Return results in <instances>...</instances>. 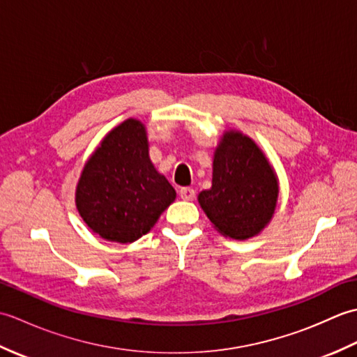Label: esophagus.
I'll return each instance as SVG.
<instances>
[{"instance_id": "1", "label": "esophagus", "mask_w": 357, "mask_h": 357, "mask_svg": "<svg viewBox=\"0 0 357 357\" xmlns=\"http://www.w3.org/2000/svg\"><path fill=\"white\" fill-rule=\"evenodd\" d=\"M179 196L184 201H193L195 196H196V192H195V188H192V187H183L179 190Z\"/></svg>"}]
</instances>
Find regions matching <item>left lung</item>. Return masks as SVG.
<instances>
[{"label": "left lung", "instance_id": "obj_1", "mask_svg": "<svg viewBox=\"0 0 357 357\" xmlns=\"http://www.w3.org/2000/svg\"><path fill=\"white\" fill-rule=\"evenodd\" d=\"M278 174L259 146L239 130H225L213 153L211 188L198 202L225 238L257 236L275 216Z\"/></svg>", "mask_w": 357, "mask_h": 357}]
</instances>
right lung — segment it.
Listing matches in <instances>:
<instances>
[{"label":"right lung","instance_id":"1","mask_svg":"<svg viewBox=\"0 0 357 357\" xmlns=\"http://www.w3.org/2000/svg\"><path fill=\"white\" fill-rule=\"evenodd\" d=\"M176 192L149 156L147 130L128 118L104 136L75 192L82 221L105 241L130 244L147 234Z\"/></svg>","mask_w":357,"mask_h":357}]
</instances>
